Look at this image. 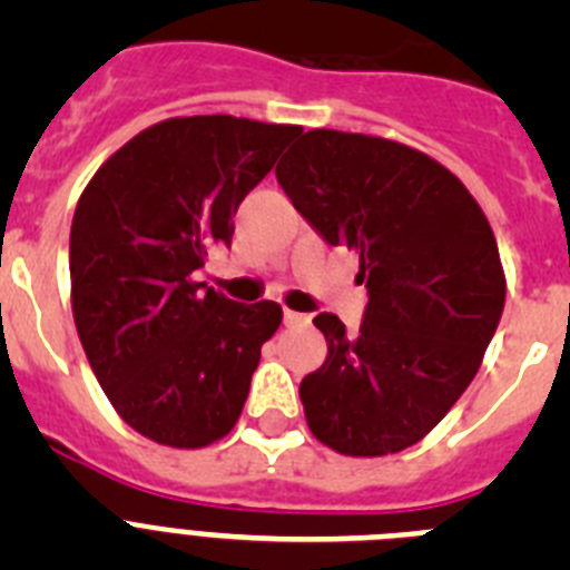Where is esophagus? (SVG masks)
<instances>
[{"mask_svg":"<svg viewBox=\"0 0 570 570\" xmlns=\"http://www.w3.org/2000/svg\"><path fill=\"white\" fill-rule=\"evenodd\" d=\"M308 314H296V311H285V325H308Z\"/></svg>","mask_w":570,"mask_h":570,"instance_id":"esophagus-1","label":"esophagus"}]
</instances>
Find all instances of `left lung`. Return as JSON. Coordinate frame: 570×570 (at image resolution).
<instances>
[{"label":"left lung","mask_w":570,"mask_h":570,"mask_svg":"<svg viewBox=\"0 0 570 570\" xmlns=\"http://www.w3.org/2000/svg\"><path fill=\"white\" fill-rule=\"evenodd\" d=\"M276 183L331 245L360 256V331L320 314L328 356L299 382L311 434L345 456L416 445L476 376L505 308V271L471 190L434 156L367 134L316 128Z\"/></svg>","instance_id":"obj_1"}]
</instances>
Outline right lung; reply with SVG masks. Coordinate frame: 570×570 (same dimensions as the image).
Returning a JSON list of instances; mask_svg holds the SVG:
<instances>
[{
    "label": "right lung",
    "mask_w": 570,
    "mask_h": 570,
    "mask_svg": "<svg viewBox=\"0 0 570 570\" xmlns=\"http://www.w3.org/2000/svg\"><path fill=\"white\" fill-rule=\"evenodd\" d=\"M299 125L174 116L90 176L70 225V308L105 396L134 431L168 448L234 431L282 308L203 291L196 268L274 168Z\"/></svg>",
    "instance_id": "obj_1"
}]
</instances>
